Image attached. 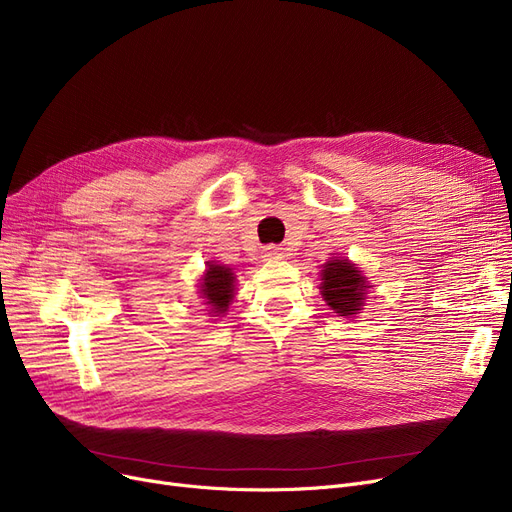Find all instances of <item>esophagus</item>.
<instances>
[{
    "instance_id": "esophagus-1",
    "label": "esophagus",
    "mask_w": 512,
    "mask_h": 512,
    "mask_svg": "<svg viewBox=\"0 0 512 512\" xmlns=\"http://www.w3.org/2000/svg\"><path fill=\"white\" fill-rule=\"evenodd\" d=\"M284 257H286V253H284V249L278 247V245H267V247H263V251H261V259H263V261H280V259H284Z\"/></svg>"
}]
</instances>
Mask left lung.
<instances>
[{"mask_svg": "<svg viewBox=\"0 0 512 512\" xmlns=\"http://www.w3.org/2000/svg\"><path fill=\"white\" fill-rule=\"evenodd\" d=\"M367 280L359 267L344 257H332L321 270V297L334 313L351 317L361 313L367 294Z\"/></svg>", "mask_w": 512, "mask_h": 512, "instance_id": "1", "label": "left lung"}]
</instances>
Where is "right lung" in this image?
Returning a JSON list of instances; mask_svg holds the SVG:
<instances>
[{
    "label": "right lung",
    "mask_w": 512,
    "mask_h": 512,
    "mask_svg": "<svg viewBox=\"0 0 512 512\" xmlns=\"http://www.w3.org/2000/svg\"><path fill=\"white\" fill-rule=\"evenodd\" d=\"M234 274L222 263L207 261V270L201 280V299L215 315H224L234 299Z\"/></svg>",
    "instance_id": "obj_1"
}]
</instances>
